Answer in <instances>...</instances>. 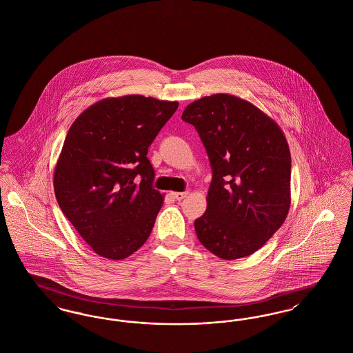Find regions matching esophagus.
<instances>
[{"label":"esophagus","instance_id":"obj_1","mask_svg":"<svg viewBox=\"0 0 353 353\" xmlns=\"http://www.w3.org/2000/svg\"><path fill=\"white\" fill-rule=\"evenodd\" d=\"M170 196L173 197V199H176V200H183V199H185L186 196H188V192H172L170 193Z\"/></svg>","mask_w":353,"mask_h":353}]
</instances>
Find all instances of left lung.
Masks as SVG:
<instances>
[{
	"mask_svg": "<svg viewBox=\"0 0 353 353\" xmlns=\"http://www.w3.org/2000/svg\"><path fill=\"white\" fill-rule=\"evenodd\" d=\"M181 119L194 125L213 172L208 208L194 221L202 245L233 261L259 250L283 225L291 196V154L279 125L229 94L186 105Z\"/></svg>",
	"mask_w": 353,
	"mask_h": 353,
	"instance_id": "8db88e82",
	"label": "left lung"
}]
</instances>
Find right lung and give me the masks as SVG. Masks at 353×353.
<instances>
[{"label": "right lung", "instance_id": "right-lung-1", "mask_svg": "<svg viewBox=\"0 0 353 353\" xmlns=\"http://www.w3.org/2000/svg\"><path fill=\"white\" fill-rule=\"evenodd\" d=\"M177 107V101L143 95L107 98L70 127L54 192L66 219L98 255L124 259L151 234L164 194L152 186L147 153Z\"/></svg>", "mask_w": 353, "mask_h": 353}]
</instances>
